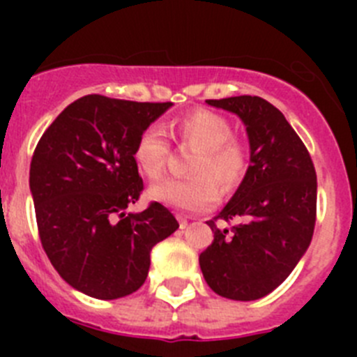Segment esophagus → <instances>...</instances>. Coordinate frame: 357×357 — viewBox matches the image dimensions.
I'll return each mask as SVG.
<instances>
[{
  "instance_id": "1",
  "label": "esophagus",
  "mask_w": 357,
  "mask_h": 357,
  "mask_svg": "<svg viewBox=\"0 0 357 357\" xmlns=\"http://www.w3.org/2000/svg\"><path fill=\"white\" fill-rule=\"evenodd\" d=\"M176 220H178V223H181V229H185L189 223L188 216H184V214H176Z\"/></svg>"
}]
</instances>
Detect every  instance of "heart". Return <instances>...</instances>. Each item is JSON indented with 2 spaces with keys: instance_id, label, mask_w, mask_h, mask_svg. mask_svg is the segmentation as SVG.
<instances>
[{
  "instance_id": "heart-1",
  "label": "heart",
  "mask_w": 357,
  "mask_h": 357,
  "mask_svg": "<svg viewBox=\"0 0 357 357\" xmlns=\"http://www.w3.org/2000/svg\"><path fill=\"white\" fill-rule=\"evenodd\" d=\"M173 137L195 150L189 164L191 176L166 181L150 189V197L164 206L184 211H207L216 206L220 193L230 195L243 184L248 172V148L232 135V125L209 109H195L172 123ZM134 162L148 181L166 175L169 144L159 128L148 127L137 135Z\"/></svg>"
}]
</instances>
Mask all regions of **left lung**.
<instances>
[{
    "instance_id": "1",
    "label": "left lung",
    "mask_w": 357,
    "mask_h": 357,
    "mask_svg": "<svg viewBox=\"0 0 357 357\" xmlns=\"http://www.w3.org/2000/svg\"><path fill=\"white\" fill-rule=\"evenodd\" d=\"M234 112L250 141V166L234 197L207 225L200 254L209 288L230 301H257L288 279L313 238L317 172L307 148L277 107L259 96L207 100ZM223 219L235 225L218 227Z\"/></svg>"
}]
</instances>
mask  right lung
Wrapping results in <instances>:
<instances>
[{"label": "right lung", "instance_id": "right-lung-1", "mask_svg": "<svg viewBox=\"0 0 357 357\" xmlns=\"http://www.w3.org/2000/svg\"><path fill=\"white\" fill-rule=\"evenodd\" d=\"M169 107L87 94L56 116L33 151L30 191L44 252L69 286L93 298L137 291L151 248L178 229L159 202L125 213L143 193L135 139Z\"/></svg>", "mask_w": 357, "mask_h": 357}]
</instances>
